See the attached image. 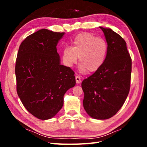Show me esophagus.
Listing matches in <instances>:
<instances>
[{
    "mask_svg": "<svg viewBox=\"0 0 147 147\" xmlns=\"http://www.w3.org/2000/svg\"><path fill=\"white\" fill-rule=\"evenodd\" d=\"M75 79H76V82L77 83H81V81H82V80H81V78L79 76H76L75 77Z\"/></svg>",
    "mask_w": 147,
    "mask_h": 147,
    "instance_id": "34e87169",
    "label": "esophagus"
}]
</instances>
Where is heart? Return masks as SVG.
<instances>
[{
    "mask_svg": "<svg viewBox=\"0 0 147 147\" xmlns=\"http://www.w3.org/2000/svg\"><path fill=\"white\" fill-rule=\"evenodd\" d=\"M107 52L108 45L104 39L89 33H82L74 37L71 47L64 49L62 59L65 65L72 67L79 57L81 70L95 73L104 64Z\"/></svg>",
    "mask_w": 147,
    "mask_h": 147,
    "instance_id": "obj_1",
    "label": "heart"
}]
</instances>
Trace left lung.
<instances>
[{"mask_svg": "<svg viewBox=\"0 0 147 147\" xmlns=\"http://www.w3.org/2000/svg\"><path fill=\"white\" fill-rule=\"evenodd\" d=\"M108 45L107 58L101 68L82 83L83 107L90 117L107 119L123 105L130 89L131 59L126 43L111 28L100 27Z\"/></svg>", "mask_w": 147, "mask_h": 147, "instance_id": "1", "label": "left lung"}]
</instances>
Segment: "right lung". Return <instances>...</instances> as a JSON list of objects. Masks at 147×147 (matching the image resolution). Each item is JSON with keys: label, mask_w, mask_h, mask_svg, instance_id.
Masks as SVG:
<instances>
[{"label": "right lung", "mask_w": 147, "mask_h": 147, "mask_svg": "<svg viewBox=\"0 0 147 147\" xmlns=\"http://www.w3.org/2000/svg\"><path fill=\"white\" fill-rule=\"evenodd\" d=\"M65 33L42 29L27 36L16 62L18 95L34 116L49 119L64 104V95L76 85L74 72L61 64L57 45Z\"/></svg>", "instance_id": "obj_1"}]
</instances>
